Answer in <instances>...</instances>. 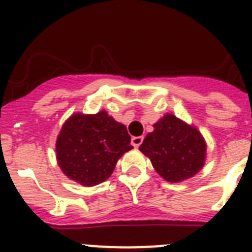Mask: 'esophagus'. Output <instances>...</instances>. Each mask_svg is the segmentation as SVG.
I'll return each instance as SVG.
<instances>
[{
	"instance_id": "obj_1",
	"label": "esophagus",
	"mask_w": 252,
	"mask_h": 252,
	"mask_svg": "<svg viewBox=\"0 0 252 252\" xmlns=\"http://www.w3.org/2000/svg\"><path fill=\"white\" fill-rule=\"evenodd\" d=\"M142 141H144V137H142V136H135V137H132V140H131V144H132L135 148H139V146L142 144Z\"/></svg>"
}]
</instances>
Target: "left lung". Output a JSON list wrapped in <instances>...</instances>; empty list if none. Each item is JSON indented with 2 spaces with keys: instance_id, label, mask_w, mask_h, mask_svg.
Segmentation results:
<instances>
[{
  "instance_id": "obj_1",
  "label": "left lung",
  "mask_w": 252,
  "mask_h": 252,
  "mask_svg": "<svg viewBox=\"0 0 252 252\" xmlns=\"http://www.w3.org/2000/svg\"><path fill=\"white\" fill-rule=\"evenodd\" d=\"M154 169L171 183L195 175L204 165L206 142L201 132L174 115H165L154 125L140 145Z\"/></svg>"
}]
</instances>
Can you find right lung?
<instances>
[{
  "label": "right lung",
  "instance_id": "obj_1",
  "mask_svg": "<svg viewBox=\"0 0 252 252\" xmlns=\"http://www.w3.org/2000/svg\"><path fill=\"white\" fill-rule=\"evenodd\" d=\"M130 142L125 125L106 111L95 115L74 113L57 139L58 164L69 179L82 186H97L110 178L117 160L132 149Z\"/></svg>",
  "mask_w": 252,
  "mask_h": 252
}]
</instances>
